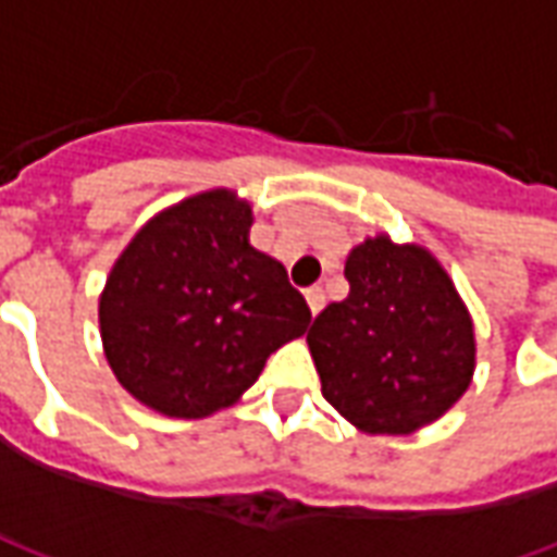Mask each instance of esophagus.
Segmentation results:
<instances>
[{
    "instance_id": "obj_1",
    "label": "esophagus",
    "mask_w": 557,
    "mask_h": 557,
    "mask_svg": "<svg viewBox=\"0 0 557 557\" xmlns=\"http://www.w3.org/2000/svg\"><path fill=\"white\" fill-rule=\"evenodd\" d=\"M304 298L310 304V313L313 315L325 307V292H322V286H310V289L304 292Z\"/></svg>"
}]
</instances>
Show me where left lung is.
<instances>
[{
    "label": "left lung",
    "instance_id": "1",
    "mask_svg": "<svg viewBox=\"0 0 557 557\" xmlns=\"http://www.w3.org/2000/svg\"><path fill=\"white\" fill-rule=\"evenodd\" d=\"M349 298L307 334L322 397L370 435H409L471 385L474 325L442 262L375 235L346 259Z\"/></svg>",
    "mask_w": 557,
    "mask_h": 557
}]
</instances>
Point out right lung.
I'll return each mask as SVG.
<instances>
[{
    "mask_svg": "<svg viewBox=\"0 0 557 557\" xmlns=\"http://www.w3.org/2000/svg\"><path fill=\"white\" fill-rule=\"evenodd\" d=\"M250 226L253 208L218 187L154 214L115 259L98 304L103 355L148 409L187 420L230 409L268 355L310 325Z\"/></svg>",
    "mask_w": 557,
    "mask_h": 557,
    "instance_id": "right-lung-1",
    "label": "right lung"
}]
</instances>
